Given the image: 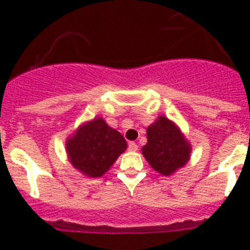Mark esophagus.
<instances>
[{
    "label": "esophagus",
    "instance_id": "1",
    "mask_svg": "<svg viewBox=\"0 0 250 250\" xmlns=\"http://www.w3.org/2000/svg\"><path fill=\"white\" fill-rule=\"evenodd\" d=\"M128 149L129 150H132V152H136L137 150V144L135 141H129L128 143Z\"/></svg>",
    "mask_w": 250,
    "mask_h": 250
}]
</instances>
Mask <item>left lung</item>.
Segmentation results:
<instances>
[{"label":"left lung","mask_w":250,"mask_h":250,"mask_svg":"<svg viewBox=\"0 0 250 250\" xmlns=\"http://www.w3.org/2000/svg\"><path fill=\"white\" fill-rule=\"evenodd\" d=\"M146 136L148 143L143 146V154L160 174L171 175L189 160V144L167 118L160 117L149 125Z\"/></svg>","instance_id":"obj_1"}]
</instances>
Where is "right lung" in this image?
<instances>
[{"label": "right lung", "instance_id": "obj_1", "mask_svg": "<svg viewBox=\"0 0 250 250\" xmlns=\"http://www.w3.org/2000/svg\"><path fill=\"white\" fill-rule=\"evenodd\" d=\"M125 148V137L106 125L102 118L82 125L66 144L74 167L90 178L105 174Z\"/></svg>", "mask_w": 250, "mask_h": 250}]
</instances>
